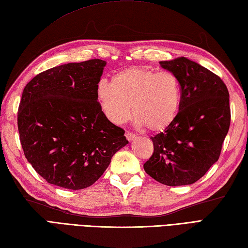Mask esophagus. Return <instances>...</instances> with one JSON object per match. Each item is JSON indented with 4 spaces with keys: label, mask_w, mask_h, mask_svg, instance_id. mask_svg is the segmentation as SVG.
<instances>
[{
    "label": "esophagus",
    "mask_w": 248,
    "mask_h": 248,
    "mask_svg": "<svg viewBox=\"0 0 248 248\" xmlns=\"http://www.w3.org/2000/svg\"><path fill=\"white\" fill-rule=\"evenodd\" d=\"M124 135H125V138H127V140H128L129 141H132V140L135 139V134L129 132V131H127V132H125Z\"/></svg>",
    "instance_id": "obj_1"
}]
</instances>
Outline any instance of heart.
<instances>
[{"instance_id": "b5f03b06", "label": "heart", "mask_w": 248, "mask_h": 248, "mask_svg": "<svg viewBox=\"0 0 248 248\" xmlns=\"http://www.w3.org/2000/svg\"><path fill=\"white\" fill-rule=\"evenodd\" d=\"M97 99L110 123L121 124L133 116L136 125L162 132L176 119L181 102V84L171 72L130 67L100 81Z\"/></svg>"}]
</instances>
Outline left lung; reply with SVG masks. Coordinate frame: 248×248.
Segmentation results:
<instances>
[{"mask_svg":"<svg viewBox=\"0 0 248 248\" xmlns=\"http://www.w3.org/2000/svg\"><path fill=\"white\" fill-rule=\"evenodd\" d=\"M160 65L180 81L181 102L173 123L151 138L144 170L165 186H187L218 160L230 125L229 93L222 78L186 57Z\"/></svg>","mask_w":248,"mask_h":248,"instance_id":"obj_1","label":"left lung"}]
</instances>
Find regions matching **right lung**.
Returning a JSON list of instances; mask_svg holds the SVG:
<instances>
[{
  "instance_id": "1",
  "label": "right lung",
  "mask_w": 248,
  "mask_h": 248,
  "mask_svg": "<svg viewBox=\"0 0 248 248\" xmlns=\"http://www.w3.org/2000/svg\"><path fill=\"white\" fill-rule=\"evenodd\" d=\"M107 62H69L37 75L23 89L18 130L24 155L46 182L93 186L129 141L105 117L97 86Z\"/></svg>"
}]
</instances>
